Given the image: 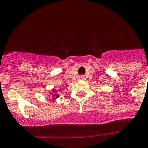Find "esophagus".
<instances>
[{
	"mask_svg": "<svg viewBox=\"0 0 148 148\" xmlns=\"http://www.w3.org/2000/svg\"><path fill=\"white\" fill-rule=\"evenodd\" d=\"M79 79H80V81H84V80H85V77L84 76H80L79 77Z\"/></svg>",
	"mask_w": 148,
	"mask_h": 148,
	"instance_id": "1",
	"label": "esophagus"
}]
</instances>
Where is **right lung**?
Returning <instances> with one entry per match:
<instances>
[{
    "instance_id": "1",
    "label": "right lung",
    "mask_w": 148,
    "mask_h": 148,
    "mask_svg": "<svg viewBox=\"0 0 148 148\" xmlns=\"http://www.w3.org/2000/svg\"><path fill=\"white\" fill-rule=\"evenodd\" d=\"M48 96L51 97L53 101H56V100L59 97V94H58V90H56L55 88H53V89L51 90V92L49 93Z\"/></svg>"
}]
</instances>
